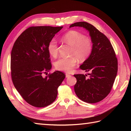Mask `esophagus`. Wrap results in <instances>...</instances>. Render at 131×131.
I'll use <instances>...</instances> for the list:
<instances>
[{
    "instance_id": "esophagus-1",
    "label": "esophagus",
    "mask_w": 131,
    "mask_h": 131,
    "mask_svg": "<svg viewBox=\"0 0 131 131\" xmlns=\"http://www.w3.org/2000/svg\"><path fill=\"white\" fill-rule=\"evenodd\" d=\"M66 78H69V77H71V75L69 74H66Z\"/></svg>"
}]
</instances>
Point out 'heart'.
Returning a JSON list of instances; mask_svg holds the SVG:
<instances>
[{"label": "heart", "mask_w": 131, "mask_h": 131, "mask_svg": "<svg viewBox=\"0 0 131 131\" xmlns=\"http://www.w3.org/2000/svg\"><path fill=\"white\" fill-rule=\"evenodd\" d=\"M62 40L72 47L70 58H60L55 62V68L58 70L70 73L77 65L78 60L84 61L90 57L92 51V42L90 39L78 31L71 30L62 37ZM48 50L52 57L58 54V44L53 39L49 41Z\"/></svg>", "instance_id": "1"}]
</instances>
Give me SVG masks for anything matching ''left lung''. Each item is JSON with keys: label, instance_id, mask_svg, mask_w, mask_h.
Segmentation results:
<instances>
[{"label": "left lung", "instance_id": "1", "mask_svg": "<svg viewBox=\"0 0 131 131\" xmlns=\"http://www.w3.org/2000/svg\"><path fill=\"white\" fill-rule=\"evenodd\" d=\"M81 27L90 33L92 42V51L80 66V69L90 71L87 75L76 74L74 91L79 99L93 104L101 101L112 90L118 71V61L112 44L106 36L92 25L86 22L71 24L69 27Z\"/></svg>", "mask_w": 131, "mask_h": 131}]
</instances>
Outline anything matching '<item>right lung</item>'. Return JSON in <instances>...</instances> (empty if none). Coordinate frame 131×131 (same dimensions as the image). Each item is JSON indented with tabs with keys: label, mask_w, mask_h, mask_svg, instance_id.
Returning <instances> with one entry per match:
<instances>
[{
	"label": "right lung",
	"mask_w": 131,
	"mask_h": 131,
	"mask_svg": "<svg viewBox=\"0 0 131 131\" xmlns=\"http://www.w3.org/2000/svg\"><path fill=\"white\" fill-rule=\"evenodd\" d=\"M62 27H30L14 43L10 54L12 82L23 98L33 106L43 107L53 102L65 78L60 71L42 75L52 68L48 44Z\"/></svg>",
	"instance_id": "right-lung-1"
}]
</instances>
